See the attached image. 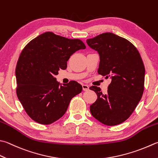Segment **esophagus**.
<instances>
[{"instance_id": "esophagus-1", "label": "esophagus", "mask_w": 158, "mask_h": 158, "mask_svg": "<svg viewBox=\"0 0 158 158\" xmlns=\"http://www.w3.org/2000/svg\"><path fill=\"white\" fill-rule=\"evenodd\" d=\"M89 89V87L87 85H84V84L82 85V89L84 91H88Z\"/></svg>"}]
</instances>
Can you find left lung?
Segmentation results:
<instances>
[{"label":"left lung","mask_w":158,"mask_h":158,"mask_svg":"<svg viewBox=\"0 0 158 158\" xmlns=\"http://www.w3.org/2000/svg\"><path fill=\"white\" fill-rule=\"evenodd\" d=\"M100 56L98 73L111 79L106 94L96 86L98 98L90 106L91 115L101 123L115 126L132 114L144 92L145 69L138 49L129 40L113 33L87 40Z\"/></svg>","instance_id":"1"}]
</instances>
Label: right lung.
I'll list each match as a JSON object with an SVG mask.
<instances>
[{
  "instance_id": "add662e5",
  "label": "right lung",
  "mask_w": 158,
  "mask_h": 158,
  "mask_svg": "<svg viewBox=\"0 0 158 158\" xmlns=\"http://www.w3.org/2000/svg\"><path fill=\"white\" fill-rule=\"evenodd\" d=\"M85 44L47 31L31 40L19 56L16 67V94L33 120L49 124L67 111L72 98L82 90L81 85L71 81L63 85L54 78L66 69L70 56Z\"/></svg>"
}]
</instances>
